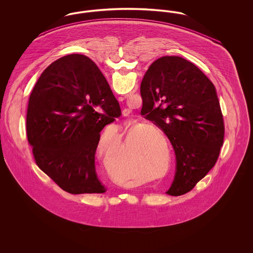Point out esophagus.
Wrapping results in <instances>:
<instances>
[{
  "label": "esophagus",
  "instance_id": "34e87169",
  "mask_svg": "<svg viewBox=\"0 0 253 253\" xmlns=\"http://www.w3.org/2000/svg\"><path fill=\"white\" fill-rule=\"evenodd\" d=\"M119 100H120V101H122V100H123V97H122V96H120V97H119ZM129 115H130V112H129V111H128V112H126L125 116H129Z\"/></svg>",
  "mask_w": 253,
  "mask_h": 253
}]
</instances>
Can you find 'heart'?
I'll use <instances>...</instances> for the list:
<instances>
[{
    "label": "heart",
    "instance_id": "obj_1",
    "mask_svg": "<svg viewBox=\"0 0 253 253\" xmlns=\"http://www.w3.org/2000/svg\"><path fill=\"white\" fill-rule=\"evenodd\" d=\"M138 130H133V129H129L126 130L125 132V138H124V149L126 156H129L130 149L132 148V141L137 134ZM156 133L160 134V132L156 131ZM147 132H142L139 135L136 140V143H134L133 150H137V154L140 157V162L142 166L144 167L147 171L149 172V175L151 177H155V180H162L166 177V172L163 174H160L162 170V164L160 163V160L158 159L157 156V141L154 140V136L152 135H147ZM114 139H116V143L112 145L111 150L109 149V142L110 139L105 134L101 137L99 140L97 149H96V154L101 160L102 164L109 168L110 172L114 177H116L118 180L123 183L128 179L129 173H128V168H129V163L128 161L125 160H120L118 162H113L110 164L111 159L113 156H115L117 153L121 154V135L119 132H117L114 136ZM160 175L158 176V174Z\"/></svg>",
    "mask_w": 253,
    "mask_h": 253
}]
</instances>
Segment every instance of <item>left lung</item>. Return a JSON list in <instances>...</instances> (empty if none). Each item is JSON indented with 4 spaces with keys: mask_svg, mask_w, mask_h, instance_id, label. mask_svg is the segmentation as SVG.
<instances>
[{
    "mask_svg": "<svg viewBox=\"0 0 253 253\" xmlns=\"http://www.w3.org/2000/svg\"><path fill=\"white\" fill-rule=\"evenodd\" d=\"M141 115L165 132L176 157L166 193L192 191L213 168L224 143V120L212 83L193 62L177 56L155 60L140 85Z\"/></svg>",
    "mask_w": 253,
    "mask_h": 253,
    "instance_id": "obj_1",
    "label": "left lung"
}]
</instances>
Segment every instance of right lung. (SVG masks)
<instances>
[{
  "instance_id": "1",
  "label": "right lung",
  "mask_w": 253,
  "mask_h": 253,
  "mask_svg": "<svg viewBox=\"0 0 253 253\" xmlns=\"http://www.w3.org/2000/svg\"><path fill=\"white\" fill-rule=\"evenodd\" d=\"M119 101L95 62L72 54L52 62L29 97L26 132L38 167L72 194L103 193L95 155Z\"/></svg>"
}]
</instances>
